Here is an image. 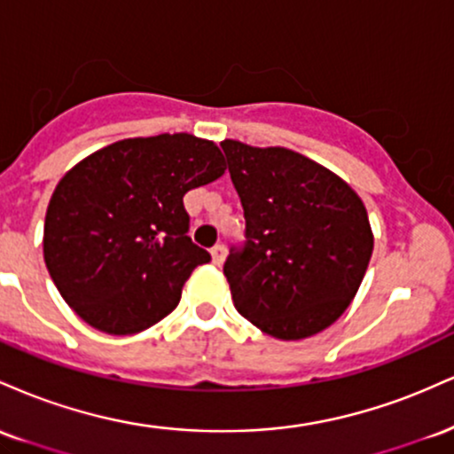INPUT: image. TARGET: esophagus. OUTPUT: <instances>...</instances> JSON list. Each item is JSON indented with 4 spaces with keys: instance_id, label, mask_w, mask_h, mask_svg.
<instances>
[{
    "instance_id": "obj_1",
    "label": "esophagus",
    "mask_w": 454,
    "mask_h": 454,
    "mask_svg": "<svg viewBox=\"0 0 454 454\" xmlns=\"http://www.w3.org/2000/svg\"><path fill=\"white\" fill-rule=\"evenodd\" d=\"M211 258H213V262H215V264H222L223 258H226V245L217 243L215 247L211 249Z\"/></svg>"
}]
</instances>
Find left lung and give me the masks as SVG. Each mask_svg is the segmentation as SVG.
Here are the masks:
<instances>
[{
  "instance_id": "left-lung-1",
  "label": "left lung",
  "mask_w": 454,
  "mask_h": 454,
  "mask_svg": "<svg viewBox=\"0 0 454 454\" xmlns=\"http://www.w3.org/2000/svg\"><path fill=\"white\" fill-rule=\"evenodd\" d=\"M245 241L223 275L243 317L278 340L325 331L356 294L373 252L367 209L346 181L284 147L223 140Z\"/></svg>"
}]
</instances>
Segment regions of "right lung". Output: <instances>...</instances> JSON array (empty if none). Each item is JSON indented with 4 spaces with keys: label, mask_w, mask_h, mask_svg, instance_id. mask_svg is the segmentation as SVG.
Returning <instances> with one entry per match:
<instances>
[{
    "label": "right lung",
    "mask_w": 454,
    "mask_h": 454,
    "mask_svg": "<svg viewBox=\"0 0 454 454\" xmlns=\"http://www.w3.org/2000/svg\"><path fill=\"white\" fill-rule=\"evenodd\" d=\"M223 170L222 151L192 134L119 140L78 161L44 220V262L66 303L108 335L168 316L211 260L187 234L184 196Z\"/></svg>",
    "instance_id": "add662e5"
}]
</instances>
